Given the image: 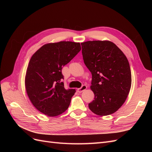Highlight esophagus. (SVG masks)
Masks as SVG:
<instances>
[{"instance_id":"esophagus-1","label":"esophagus","mask_w":152,"mask_h":152,"mask_svg":"<svg viewBox=\"0 0 152 152\" xmlns=\"http://www.w3.org/2000/svg\"><path fill=\"white\" fill-rule=\"evenodd\" d=\"M87 88V86H86V85H83V86H82L80 87V88L77 89L78 93H82V92H83L84 91H85Z\"/></svg>"}]
</instances>
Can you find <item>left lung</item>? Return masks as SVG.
<instances>
[{"label":"left lung","instance_id":"left-lung-1","mask_svg":"<svg viewBox=\"0 0 152 152\" xmlns=\"http://www.w3.org/2000/svg\"><path fill=\"white\" fill-rule=\"evenodd\" d=\"M86 66L92 74L91 89L94 99L89 108L100 116L111 115L126 102L131 87V72L127 58L109 40L82 42Z\"/></svg>","mask_w":152,"mask_h":152}]
</instances>
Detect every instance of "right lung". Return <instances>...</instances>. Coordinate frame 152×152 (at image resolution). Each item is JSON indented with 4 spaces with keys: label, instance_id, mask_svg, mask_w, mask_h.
Listing matches in <instances>:
<instances>
[{
    "label": "right lung",
    "instance_id": "add662e5",
    "mask_svg": "<svg viewBox=\"0 0 152 152\" xmlns=\"http://www.w3.org/2000/svg\"><path fill=\"white\" fill-rule=\"evenodd\" d=\"M80 50L79 42L61 41L44 44L32 55L25 88L32 104L45 115L58 116L70 105L75 89H65L61 70Z\"/></svg>",
    "mask_w": 152,
    "mask_h": 152
}]
</instances>
